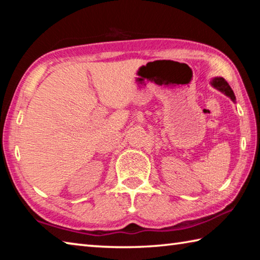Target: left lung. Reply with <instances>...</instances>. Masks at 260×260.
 I'll use <instances>...</instances> for the list:
<instances>
[{"instance_id":"left-lung-1","label":"left lung","mask_w":260,"mask_h":260,"mask_svg":"<svg viewBox=\"0 0 260 260\" xmlns=\"http://www.w3.org/2000/svg\"><path fill=\"white\" fill-rule=\"evenodd\" d=\"M211 85L217 88V89H219L220 91H222V93H225L228 96V98H231L233 102H235L234 91L232 90L231 86L228 85V82L225 80V79H223V78H214L212 82H211Z\"/></svg>"}]
</instances>
